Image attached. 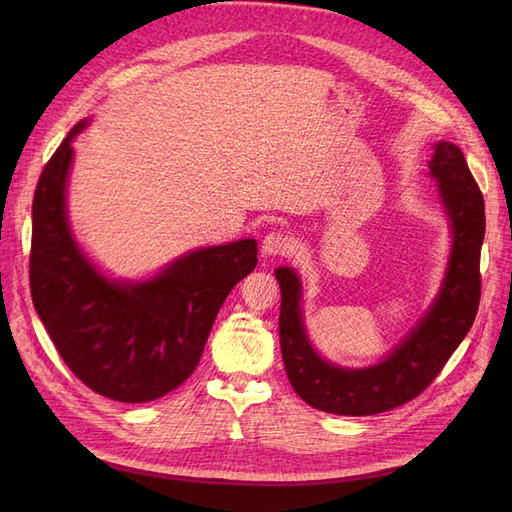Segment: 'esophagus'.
<instances>
[{
	"label": "esophagus",
	"mask_w": 512,
	"mask_h": 512,
	"mask_svg": "<svg viewBox=\"0 0 512 512\" xmlns=\"http://www.w3.org/2000/svg\"><path fill=\"white\" fill-rule=\"evenodd\" d=\"M262 252L267 256H286L292 252V239L284 235V232H269L262 239Z\"/></svg>",
	"instance_id": "esophagus-1"
}]
</instances>
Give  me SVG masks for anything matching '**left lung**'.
<instances>
[{
  "mask_svg": "<svg viewBox=\"0 0 512 512\" xmlns=\"http://www.w3.org/2000/svg\"><path fill=\"white\" fill-rule=\"evenodd\" d=\"M431 177L453 228V250L440 294L421 322L378 365L344 369L312 348L301 316V282L288 267L275 271L282 290L280 346L286 376L309 406L344 416H369L404 406L421 395L468 335L480 303V247L485 200L457 145L440 141Z\"/></svg>",
  "mask_w": 512,
  "mask_h": 512,
  "instance_id": "obj_1",
  "label": "left lung"
}]
</instances>
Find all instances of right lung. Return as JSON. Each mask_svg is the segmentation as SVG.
<instances>
[{
    "instance_id": "1",
    "label": "right lung",
    "mask_w": 512,
    "mask_h": 512,
    "mask_svg": "<svg viewBox=\"0 0 512 512\" xmlns=\"http://www.w3.org/2000/svg\"><path fill=\"white\" fill-rule=\"evenodd\" d=\"M74 126L42 168L32 205L29 288L61 359L91 391L143 404L190 378L228 292L258 262L254 239L203 247L147 282L104 277L66 215Z\"/></svg>"
}]
</instances>
